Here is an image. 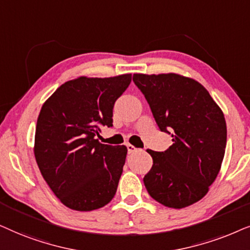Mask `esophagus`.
<instances>
[{"label": "esophagus", "mask_w": 250, "mask_h": 250, "mask_svg": "<svg viewBox=\"0 0 250 250\" xmlns=\"http://www.w3.org/2000/svg\"><path fill=\"white\" fill-rule=\"evenodd\" d=\"M127 148H128V153H135V152L139 151V148L135 147V146L131 145V144H128L127 145Z\"/></svg>", "instance_id": "obj_1"}]
</instances>
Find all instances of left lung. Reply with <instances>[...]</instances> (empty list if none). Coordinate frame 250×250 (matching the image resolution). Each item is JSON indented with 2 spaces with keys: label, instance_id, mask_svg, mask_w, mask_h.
<instances>
[{
  "label": "left lung",
  "instance_id": "left-lung-1",
  "mask_svg": "<svg viewBox=\"0 0 250 250\" xmlns=\"http://www.w3.org/2000/svg\"><path fill=\"white\" fill-rule=\"evenodd\" d=\"M160 130L171 134L165 152L147 149L153 166L144 185L155 201L169 208L191 206L207 194L221 169L226 122L207 89L195 80L168 74H134Z\"/></svg>",
  "mask_w": 250,
  "mask_h": 250
}]
</instances>
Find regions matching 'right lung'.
<instances>
[{
	"mask_svg": "<svg viewBox=\"0 0 250 250\" xmlns=\"http://www.w3.org/2000/svg\"><path fill=\"white\" fill-rule=\"evenodd\" d=\"M130 82L131 74L80 76L62 84L42 106L36 164L56 197L73 210H95L114 198L128 149L102 144L96 135L102 125H113L114 103Z\"/></svg>",
	"mask_w": 250,
	"mask_h": 250,
	"instance_id": "1",
	"label": "right lung"
}]
</instances>
